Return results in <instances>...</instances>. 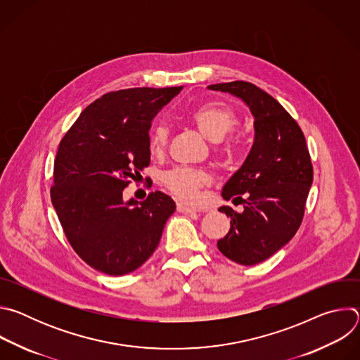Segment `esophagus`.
Segmentation results:
<instances>
[{
    "label": "esophagus",
    "instance_id": "obj_1",
    "mask_svg": "<svg viewBox=\"0 0 360 360\" xmlns=\"http://www.w3.org/2000/svg\"><path fill=\"white\" fill-rule=\"evenodd\" d=\"M176 211L181 212V214H196V212H198L196 210L188 207V205H185V203H182V202L176 203Z\"/></svg>",
    "mask_w": 360,
    "mask_h": 360
}]
</instances>
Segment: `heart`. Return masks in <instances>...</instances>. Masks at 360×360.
<instances>
[{"instance_id":"heart-1","label":"heart","mask_w":360,"mask_h":360,"mask_svg":"<svg viewBox=\"0 0 360 360\" xmlns=\"http://www.w3.org/2000/svg\"><path fill=\"white\" fill-rule=\"evenodd\" d=\"M189 120L196 128L211 141H221L236 125L238 118L235 111L221 102H205L188 112ZM168 128L162 124L153 127L148 136V148L152 155H161L168 143ZM233 143H228L231 150ZM165 186L171 193L185 202H196L199 199V189L207 185L210 176L203 171L179 167L168 171L162 178Z\"/></svg>"}]
</instances>
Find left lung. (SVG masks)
<instances>
[{"label":"left lung","mask_w":360,"mask_h":360,"mask_svg":"<svg viewBox=\"0 0 360 360\" xmlns=\"http://www.w3.org/2000/svg\"><path fill=\"white\" fill-rule=\"evenodd\" d=\"M208 88L242 99L253 115L250 152L222 188V198L236 195L243 211L219 208L231 217V229L218 240V249L239 265H256L271 258L299 229L314 181L311 155L296 121L264 89L246 81Z\"/></svg>","instance_id":"1"}]
</instances>
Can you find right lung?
Segmentation results:
<instances>
[{
  "mask_svg": "<svg viewBox=\"0 0 360 360\" xmlns=\"http://www.w3.org/2000/svg\"><path fill=\"white\" fill-rule=\"evenodd\" d=\"M182 86L108 92L88 105L61 139L51 200L79 258L112 276L138 269L157 249L171 196L155 191L143 202L122 191L149 165L150 122Z\"/></svg>",
  "mask_w": 360,
  "mask_h": 360,
  "instance_id": "add662e5",
  "label": "right lung"
}]
</instances>
